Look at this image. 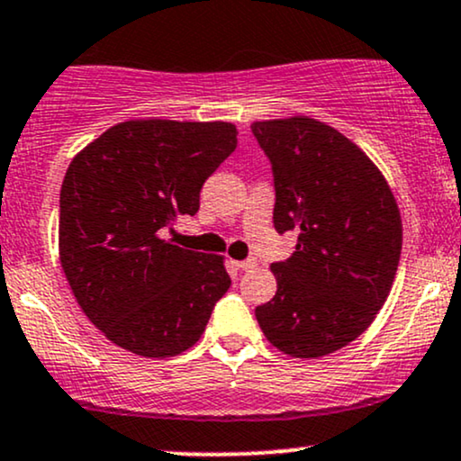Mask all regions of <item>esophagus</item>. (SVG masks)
<instances>
[{"mask_svg":"<svg viewBox=\"0 0 461 461\" xmlns=\"http://www.w3.org/2000/svg\"><path fill=\"white\" fill-rule=\"evenodd\" d=\"M234 267L238 268V271H251V268L258 267V260H256V258H249V260L234 262Z\"/></svg>","mask_w":461,"mask_h":461,"instance_id":"obj_1","label":"esophagus"}]
</instances>
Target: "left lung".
<instances>
[{"label":"left lung","mask_w":461,"mask_h":461,"mask_svg":"<svg viewBox=\"0 0 461 461\" xmlns=\"http://www.w3.org/2000/svg\"><path fill=\"white\" fill-rule=\"evenodd\" d=\"M273 164L275 230L297 251L271 264L277 293L256 319L275 348L316 359L368 330L399 268L403 223L393 188L356 142L310 116L253 121Z\"/></svg>","instance_id":"1"}]
</instances>
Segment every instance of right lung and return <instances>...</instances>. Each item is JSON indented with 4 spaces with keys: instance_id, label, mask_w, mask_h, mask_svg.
<instances>
[{
    "instance_id": "right-lung-1",
    "label": "right lung",
    "mask_w": 461,
    "mask_h": 461,
    "mask_svg": "<svg viewBox=\"0 0 461 461\" xmlns=\"http://www.w3.org/2000/svg\"><path fill=\"white\" fill-rule=\"evenodd\" d=\"M236 136L227 121L134 119L68 164L62 271L84 314L116 347L173 357L205 331L231 284L225 258L173 245L160 230L197 212L201 186L236 149Z\"/></svg>"
}]
</instances>
